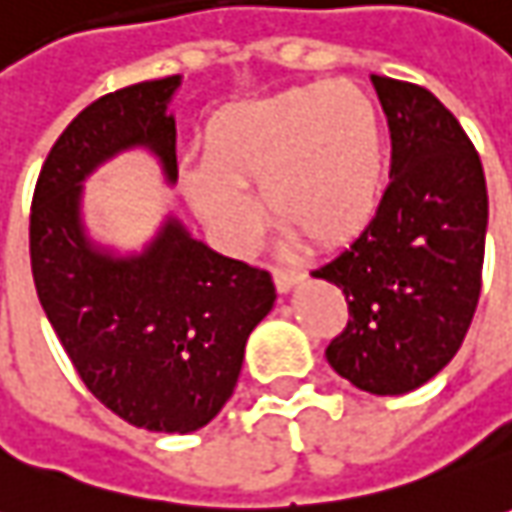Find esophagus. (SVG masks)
<instances>
[{
    "instance_id": "esophagus-1",
    "label": "esophagus",
    "mask_w": 512,
    "mask_h": 512,
    "mask_svg": "<svg viewBox=\"0 0 512 512\" xmlns=\"http://www.w3.org/2000/svg\"><path fill=\"white\" fill-rule=\"evenodd\" d=\"M271 277H274V285H277V291L285 294V291H291L294 285L302 280V271L297 269H283V266H277V269H271Z\"/></svg>"
}]
</instances>
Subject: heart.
Returning a JSON list of instances; mask_svg holds the SVG:
<instances>
[{
  "instance_id": "b5f03b06",
  "label": "heart",
  "mask_w": 512,
  "mask_h": 512,
  "mask_svg": "<svg viewBox=\"0 0 512 512\" xmlns=\"http://www.w3.org/2000/svg\"><path fill=\"white\" fill-rule=\"evenodd\" d=\"M384 134L356 83H314L221 109L204 131V165L184 170L196 212L229 241H252L260 201L277 227L314 246L353 241L375 218Z\"/></svg>"
}]
</instances>
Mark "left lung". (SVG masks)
<instances>
[{
	"label": "left lung",
	"mask_w": 512,
	"mask_h": 512,
	"mask_svg": "<svg viewBox=\"0 0 512 512\" xmlns=\"http://www.w3.org/2000/svg\"><path fill=\"white\" fill-rule=\"evenodd\" d=\"M392 139L389 184L370 227L314 277L342 288L347 328L325 356L353 387H423L471 328L485 260L488 187L457 117L417 83L370 75Z\"/></svg>",
	"instance_id": "left-lung-1"
}]
</instances>
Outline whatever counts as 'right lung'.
Segmentation results:
<instances>
[{
	"label": "right lung",
	"instance_id": "right-lung-1",
	"mask_svg": "<svg viewBox=\"0 0 512 512\" xmlns=\"http://www.w3.org/2000/svg\"><path fill=\"white\" fill-rule=\"evenodd\" d=\"M182 78L97 97L55 139L30 210L38 300L86 389L125 423L187 434L238 384L246 339L274 305L266 269L212 252L168 218L154 243L114 257L86 238L81 182L125 148H151L176 182L168 103Z\"/></svg>",
	"mask_w": 512,
	"mask_h": 512
}]
</instances>
